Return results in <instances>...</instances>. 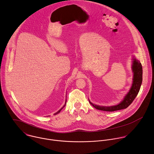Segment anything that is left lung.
<instances>
[{
  "mask_svg": "<svg viewBox=\"0 0 154 154\" xmlns=\"http://www.w3.org/2000/svg\"><path fill=\"white\" fill-rule=\"evenodd\" d=\"M132 70L134 72V81L132 86H131L129 92L125 96L124 100L119 104L112 106H101L94 105L90 101L91 105H92L97 109L105 112H115L127 108L132 103L138 94L143 81L142 65L140 61L135 58H134L133 61Z\"/></svg>",
  "mask_w": 154,
  "mask_h": 154,
  "instance_id": "left-lung-1",
  "label": "left lung"
}]
</instances>
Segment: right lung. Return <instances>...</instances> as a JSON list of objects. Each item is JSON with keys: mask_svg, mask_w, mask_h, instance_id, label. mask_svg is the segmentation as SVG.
<instances>
[{"mask_svg": "<svg viewBox=\"0 0 154 154\" xmlns=\"http://www.w3.org/2000/svg\"><path fill=\"white\" fill-rule=\"evenodd\" d=\"M65 105H66V104H65ZM65 105H64V106H63V107H62V108H61V109H60V110H58V112H57V113H55V114H54V115H57V114H58V113H60V111H61V109H63V108H64V106H65Z\"/></svg>", "mask_w": 154, "mask_h": 154, "instance_id": "obj_1", "label": "right lung"}]
</instances>
